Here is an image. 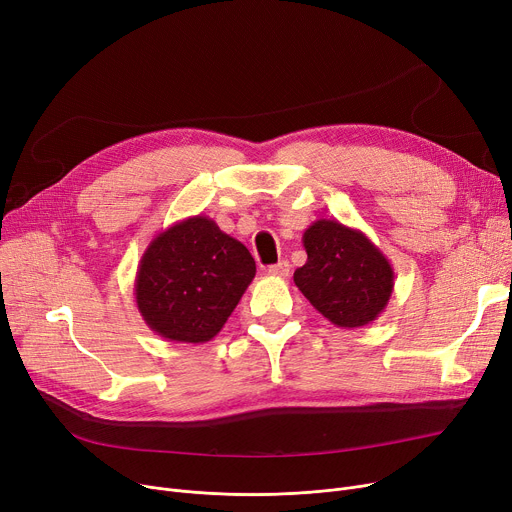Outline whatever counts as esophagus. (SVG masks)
Instances as JSON below:
<instances>
[{
	"mask_svg": "<svg viewBox=\"0 0 512 512\" xmlns=\"http://www.w3.org/2000/svg\"><path fill=\"white\" fill-rule=\"evenodd\" d=\"M267 274L274 276V278H286L290 274V263L288 261H280L276 265H270V270H267Z\"/></svg>",
	"mask_w": 512,
	"mask_h": 512,
	"instance_id": "esophagus-1",
	"label": "esophagus"
}]
</instances>
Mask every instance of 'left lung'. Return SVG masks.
<instances>
[{"label": "left lung", "mask_w": 512, "mask_h": 512, "mask_svg": "<svg viewBox=\"0 0 512 512\" xmlns=\"http://www.w3.org/2000/svg\"><path fill=\"white\" fill-rule=\"evenodd\" d=\"M307 263L294 272L305 299L338 328L378 319L394 290L388 257L357 228L317 220L303 234Z\"/></svg>", "instance_id": "8db88e82"}]
</instances>
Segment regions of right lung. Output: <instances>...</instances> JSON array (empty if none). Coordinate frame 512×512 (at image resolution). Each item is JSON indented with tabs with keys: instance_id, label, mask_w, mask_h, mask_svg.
<instances>
[{
	"instance_id": "obj_1",
	"label": "right lung",
	"mask_w": 512,
	"mask_h": 512,
	"mask_svg": "<svg viewBox=\"0 0 512 512\" xmlns=\"http://www.w3.org/2000/svg\"><path fill=\"white\" fill-rule=\"evenodd\" d=\"M253 278L249 249L207 215H193L149 242L134 301L157 336L203 344L218 336Z\"/></svg>"
}]
</instances>
